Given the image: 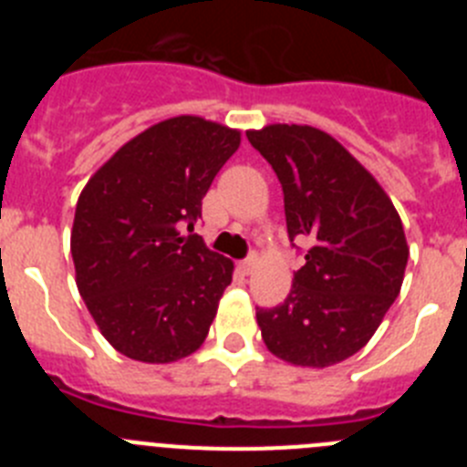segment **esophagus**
Returning <instances> with one entry per match:
<instances>
[{"label": "esophagus", "instance_id": "34e87169", "mask_svg": "<svg viewBox=\"0 0 467 467\" xmlns=\"http://www.w3.org/2000/svg\"><path fill=\"white\" fill-rule=\"evenodd\" d=\"M257 266V254H253V257L243 259V262H238V269L243 271V274H253V269Z\"/></svg>", "mask_w": 467, "mask_h": 467}]
</instances>
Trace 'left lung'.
Masks as SVG:
<instances>
[{"mask_svg":"<svg viewBox=\"0 0 467 467\" xmlns=\"http://www.w3.org/2000/svg\"><path fill=\"white\" fill-rule=\"evenodd\" d=\"M283 187L287 236L306 264L275 308H257L266 348L296 367L337 365L362 348L400 295L410 247L374 175L332 135L274 123L247 130Z\"/></svg>","mask_w":467,"mask_h":467,"instance_id":"obj_1","label":"left lung"}]
</instances>
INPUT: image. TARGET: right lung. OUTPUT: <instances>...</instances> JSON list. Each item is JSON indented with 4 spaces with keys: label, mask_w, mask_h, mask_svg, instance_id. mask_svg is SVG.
Instances as JSON below:
<instances>
[{
    "label": "right lung",
    "mask_w": 467,
    "mask_h": 467,
    "mask_svg": "<svg viewBox=\"0 0 467 467\" xmlns=\"http://www.w3.org/2000/svg\"><path fill=\"white\" fill-rule=\"evenodd\" d=\"M238 144L236 128L166 119L128 140L77 201V287L102 337L130 360H182L208 337L234 262L192 231Z\"/></svg>",
    "instance_id": "add662e5"
}]
</instances>
